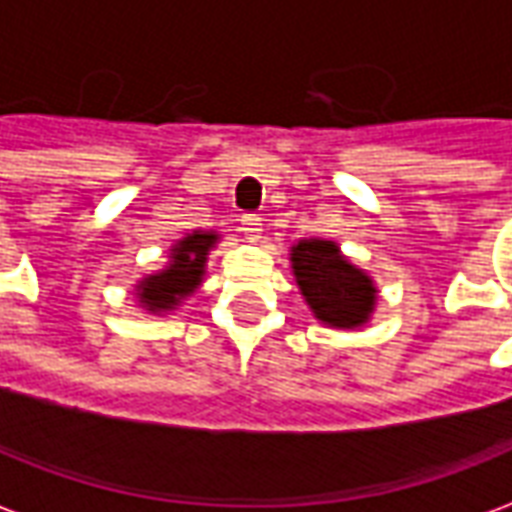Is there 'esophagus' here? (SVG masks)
I'll use <instances>...</instances> for the list:
<instances>
[{"label":"esophagus","mask_w":512,"mask_h":512,"mask_svg":"<svg viewBox=\"0 0 512 512\" xmlns=\"http://www.w3.org/2000/svg\"><path fill=\"white\" fill-rule=\"evenodd\" d=\"M241 230H244L246 241H260L263 238V219L255 213H246L241 219Z\"/></svg>","instance_id":"1"}]
</instances>
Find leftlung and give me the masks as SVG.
I'll return each instance as SVG.
<instances>
[{
  "instance_id": "8db88e82",
  "label": "left lung",
  "mask_w": 512,
  "mask_h": 512,
  "mask_svg": "<svg viewBox=\"0 0 512 512\" xmlns=\"http://www.w3.org/2000/svg\"><path fill=\"white\" fill-rule=\"evenodd\" d=\"M293 280L318 324L363 330L371 324L380 291L366 268L355 266L330 238H299L288 249Z\"/></svg>"
}]
</instances>
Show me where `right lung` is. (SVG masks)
<instances>
[{
	"label": "right lung",
	"mask_w": 512,
	"mask_h": 512,
	"mask_svg": "<svg viewBox=\"0 0 512 512\" xmlns=\"http://www.w3.org/2000/svg\"><path fill=\"white\" fill-rule=\"evenodd\" d=\"M221 235L216 230H191L169 246L166 266L144 274L132 285L135 305L152 316H169L180 310L205 282L207 257L216 249Z\"/></svg>",
	"instance_id": "add662e5"
}]
</instances>
